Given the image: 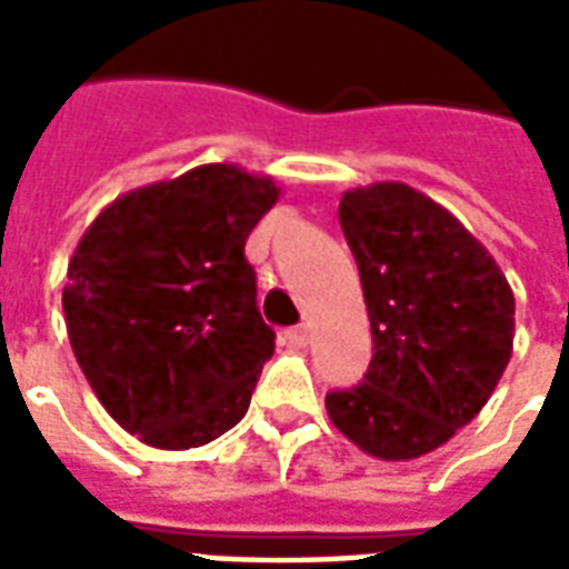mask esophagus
<instances>
[{
    "label": "esophagus",
    "instance_id": "1",
    "mask_svg": "<svg viewBox=\"0 0 569 569\" xmlns=\"http://www.w3.org/2000/svg\"><path fill=\"white\" fill-rule=\"evenodd\" d=\"M286 338H289V345L305 347L310 341V326H308V322H301V326H292V329L286 332Z\"/></svg>",
    "mask_w": 569,
    "mask_h": 569
}]
</instances>
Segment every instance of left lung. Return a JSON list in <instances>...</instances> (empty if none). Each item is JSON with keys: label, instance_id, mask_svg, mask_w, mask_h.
<instances>
[{"label": "left lung", "instance_id": "left-lung-1", "mask_svg": "<svg viewBox=\"0 0 569 569\" xmlns=\"http://www.w3.org/2000/svg\"><path fill=\"white\" fill-rule=\"evenodd\" d=\"M369 308L366 378L326 396L347 439L378 460L436 451L485 408L512 359L515 296L460 219L406 182L338 207Z\"/></svg>", "mask_w": 569, "mask_h": 569}]
</instances>
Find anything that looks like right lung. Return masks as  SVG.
I'll list each match as a JSON object with an SVG mask.
<instances>
[{
    "label": "right lung",
    "instance_id": "right-lung-1",
    "mask_svg": "<svg viewBox=\"0 0 569 569\" xmlns=\"http://www.w3.org/2000/svg\"><path fill=\"white\" fill-rule=\"evenodd\" d=\"M277 198L271 176L203 163L112 200L72 252V353L112 420L151 448H200L247 415L273 329L243 247Z\"/></svg>",
    "mask_w": 569,
    "mask_h": 569
}]
</instances>
